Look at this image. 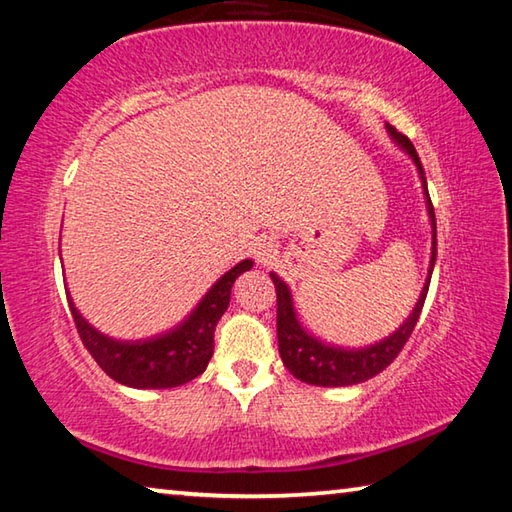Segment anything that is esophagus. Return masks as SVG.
I'll use <instances>...</instances> for the list:
<instances>
[{
	"label": "esophagus",
	"mask_w": 512,
	"mask_h": 512,
	"mask_svg": "<svg viewBox=\"0 0 512 512\" xmlns=\"http://www.w3.org/2000/svg\"><path fill=\"white\" fill-rule=\"evenodd\" d=\"M253 255L257 259V264H271L275 255H277V246L271 239H257L253 244Z\"/></svg>",
	"instance_id": "esophagus-1"
}]
</instances>
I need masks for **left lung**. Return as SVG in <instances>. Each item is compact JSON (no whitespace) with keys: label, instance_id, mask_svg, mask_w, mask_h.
<instances>
[{"label":"left lung","instance_id":"obj_1","mask_svg":"<svg viewBox=\"0 0 512 512\" xmlns=\"http://www.w3.org/2000/svg\"><path fill=\"white\" fill-rule=\"evenodd\" d=\"M386 133L393 140V144H397V149L404 151L413 160L422 183L424 205H427L431 225V257L427 280L422 284L418 302L413 305L411 314L404 318V323L397 327L393 334H388L381 341H375L370 345H361V348H343V345L327 343L314 332H309L307 325L300 320L289 284L275 271H271V280L277 291V345H280L282 363L287 366L293 377L311 386L332 388L361 384V381H368L370 377L379 375L386 366H391L393 359L404 348V343L409 341L413 327L420 318L424 298H427L433 264H436V214H433V205L429 198L427 176H424L422 162L418 158V153H415V146L411 144L409 137L397 133L391 124H386Z\"/></svg>","mask_w":512,"mask_h":512}]
</instances>
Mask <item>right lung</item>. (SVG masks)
Instances as JSON below:
<instances>
[{"instance_id":"right-lung-1","label":"right lung","mask_w":512,"mask_h":512,"mask_svg":"<svg viewBox=\"0 0 512 512\" xmlns=\"http://www.w3.org/2000/svg\"><path fill=\"white\" fill-rule=\"evenodd\" d=\"M253 264V259H241L207 289L192 314L180 320L176 327L155 334L151 339H112L81 316L69 291L67 302L83 345L108 377L124 386L142 388V391L144 388H176L205 372L214 354V329L230 305L235 280L241 273L250 271Z\"/></svg>"}]
</instances>
